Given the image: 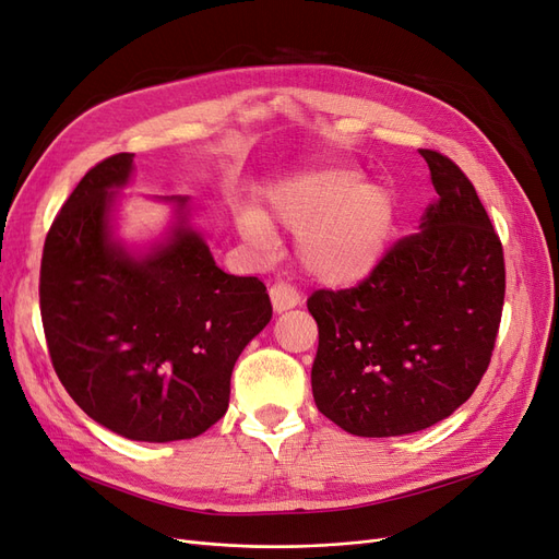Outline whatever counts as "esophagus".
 <instances>
[{"mask_svg": "<svg viewBox=\"0 0 559 559\" xmlns=\"http://www.w3.org/2000/svg\"><path fill=\"white\" fill-rule=\"evenodd\" d=\"M270 300H273L275 312H284V310L296 308L298 302H300V296H298V292L294 289L292 284L275 282L273 286H270Z\"/></svg>", "mask_w": 559, "mask_h": 559, "instance_id": "obj_1", "label": "esophagus"}]
</instances>
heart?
Segmentation results:
<instances>
[{"mask_svg":"<svg viewBox=\"0 0 559 559\" xmlns=\"http://www.w3.org/2000/svg\"><path fill=\"white\" fill-rule=\"evenodd\" d=\"M270 216L298 230V257L310 275L352 286L384 261L396 224V202L382 183L361 181L345 167L314 170L270 191ZM247 240L263 242L267 226L253 212L240 216Z\"/></svg>","mask_w":559,"mask_h":559,"instance_id":"heart-1","label":"heart"}]
</instances>
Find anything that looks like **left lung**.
<instances>
[{"label": "left lung", "mask_w": 559, "mask_h": 559, "mask_svg": "<svg viewBox=\"0 0 559 559\" xmlns=\"http://www.w3.org/2000/svg\"><path fill=\"white\" fill-rule=\"evenodd\" d=\"M438 200L352 289L308 298L319 347L312 394L354 436L427 429L476 392L499 333L503 249L468 177L419 148Z\"/></svg>", "instance_id": "left-lung-1"}]
</instances>
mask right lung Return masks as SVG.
I'll return each mask as SVG.
<instances>
[{
  "label": "right lung",
  "mask_w": 559,
  "mask_h": 559,
  "mask_svg": "<svg viewBox=\"0 0 559 559\" xmlns=\"http://www.w3.org/2000/svg\"><path fill=\"white\" fill-rule=\"evenodd\" d=\"M134 154L97 163L50 226L39 275L46 345L79 408L130 441L195 438L228 411L230 373L273 317L259 277H235L186 224L134 259L111 242V205Z\"/></svg>",
  "instance_id": "obj_1"
}]
</instances>
